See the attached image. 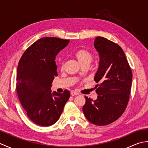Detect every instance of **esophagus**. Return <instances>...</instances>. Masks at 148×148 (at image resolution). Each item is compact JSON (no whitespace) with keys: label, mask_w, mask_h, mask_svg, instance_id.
I'll return each mask as SVG.
<instances>
[{"label":"esophagus","mask_w":148,"mask_h":148,"mask_svg":"<svg viewBox=\"0 0 148 148\" xmlns=\"http://www.w3.org/2000/svg\"><path fill=\"white\" fill-rule=\"evenodd\" d=\"M78 93L77 92H75V91H72V92H71V95H72V96H75V95H78Z\"/></svg>","instance_id":"esophagus-1"}]
</instances>
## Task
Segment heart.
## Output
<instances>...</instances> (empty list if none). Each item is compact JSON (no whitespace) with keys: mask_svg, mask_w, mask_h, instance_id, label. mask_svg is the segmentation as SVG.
I'll use <instances>...</instances> for the list:
<instances>
[{"mask_svg":"<svg viewBox=\"0 0 148 148\" xmlns=\"http://www.w3.org/2000/svg\"><path fill=\"white\" fill-rule=\"evenodd\" d=\"M77 61L79 64L83 66L85 65H89L93 59V55L92 53L86 49H80L75 54ZM64 67V62H62L61 64V69H63Z\"/></svg>","mask_w":148,"mask_h":148,"instance_id":"b5f03b06","label":"heart"}]
</instances>
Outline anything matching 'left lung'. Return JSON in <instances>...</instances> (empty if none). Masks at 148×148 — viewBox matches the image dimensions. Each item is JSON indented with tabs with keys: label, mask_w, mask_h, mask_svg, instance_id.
<instances>
[{
	"label": "left lung",
	"mask_w": 148,
	"mask_h": 148,
	"mask_svg": "<svg viewBox=\"0 0 148 148\" xmlns=\"http://www.w3.org/2000/svg\"><path fill=\"white\" fill-rule=\"evenodd\" d=\"M94 46L99 53L98 71L94 77L97 99L85 96L83 111L86 119L98 126L115 121L126 109L132 81V72L123 50L117 44L97 37Z\"/></svg>",
	"instance_id": "left-lung-1"
}]
</instances>
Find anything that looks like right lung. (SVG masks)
Segmentation results:
<instances>
[{
	"label": "right lung",
	"mask_w": 148,
	"mask_h": 148,
	"mask_svg": "<svg viewBox=\"0 0 148 148\" xmlns=\"http://www.w3.org/2000/svg\"><path fill=\"white\" fill-rule=\"evenodd\" d=\"M69 39L42 37L28 48L19 62L16 92L21 106L31 121L40 126H51L58 120L70 92H51L57 76L55 58Z\"/></svg>",
	"instance_id": "right-lung-1"
}]
</instances>
